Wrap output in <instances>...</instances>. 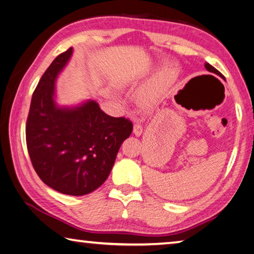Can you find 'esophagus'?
I'll list each match as a JSON object with an SVG mask.
<instances>
[{
    "mask_svg": "<svg viewBox=\"0 0 254 254\" xmlns=\"http://www.w3.org/2000/svg\"><path fill=\"white\" fill-rule=\"evenodd\" d=\"M142 126H141V123L139 122H135L134 123V127H133V133H134L135 136H140L141 134H142Z\"/></svg>",
    "mask_w": 254,
    "mask_h": 254,
    "instance_id": "obj_1",
    "label": "esophagus"
}]
</instances>
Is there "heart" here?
Here are the masks:
<instances>
[{"label": "heart", "instance_id": "obj_1", "mask_svg": "<svg viewBox=\"0 0 254 254\" xmlns=\"http://www.w3.org/2000/svg\"><path fill=\"white\" fill-rule=\"evenodd\" d=\"M175 74H176V72L173 69H168V70L163 71L160 81H157V83L151 84L150 86H148L147 88H144L142 92H141V94H140L141 101L145 103V104L152 103L154 100H156L157 93L159 91V88H160V85L173 79L175 77Z\"/></svg>", "mask_w": 254, "mask_h": 254}]
</instances>
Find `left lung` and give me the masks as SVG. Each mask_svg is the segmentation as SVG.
<instances>
[{
	"label": "left lung",
	"mask_w": 254,
	"mask_h": 254,
	"mask_svg": "<svg viewBox=\"0 0 254 254\" xmlns=\"http://www.w3.org/2000/svg\"><path fill=\"white\" fill-rule=\"evenodd\" d=\"M205 68H206V69H207V70H209V71H215V72L218 71V70L215 69V68H214L212 65H209V64H207V63L205 64Z\"/></svg>",
	"instance_id": "1"
}]
</instances>
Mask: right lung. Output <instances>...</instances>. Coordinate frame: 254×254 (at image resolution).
<instances>
[{
	"label": "right lung",
	"mask_w": 254,
	"mask_h": 254,
	"mask_svg": "<svg viewBox=\"0 0 254 254\" xmlns=\"http://www.w3.org/2000/svg\"><path fill=\"white\" fill-rule=\"evenodd\" d=\"M60 54L34 89L25 127L32 166L47 186L62 194L83 196L109 177L122 142L133 130L126 118L105 114L95 101L59 107L54 100L56 78L71 57Z\"/></svg>",
	"instance_id": "obj_1"
}]
</instances>
